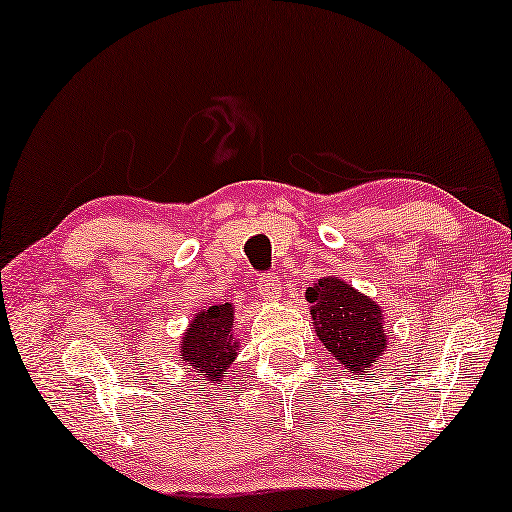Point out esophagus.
<instances>
[{
	"instance_id": "esophagus-1",
	"label": "esophagus",
	"mask_w": 512,
	"mask_h": 512,
	"mask_svg": "<svg viewBox=\"0 0 512 512\" xmlns=\"http://www.w3.org/2000/svg\"><path fill=\"white\" fill-rule=\"evenodd\" d=\"M257 289H259V296H262V299H266V301H278L280 294H282L280 278L273 276V273L259 276L257 278Z\"/></svg>"
}]
</instances>
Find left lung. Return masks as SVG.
<instances>
[{"label":"left lung","mask_w":512,"mask_h":512,"mask_svg":"<svg viewBox=\"0 0 512 512\" xmlns=\"http://www.w3.org/2000/svg\"><path fill=\"white\" fill-rule=\"evenodd\" d=\"M317 338L349 375L375 368L388 347L384 310L342 278L324 276L305 289Z\"/></svg>","instance_id":"8db88e82"}]
</instances>
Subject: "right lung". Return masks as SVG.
I'll return each mask as SVG.
<instances>
[{
    "instance_id": "right-lung-1",
    "label": "right lung",
    "mask_w": 512,
    "mask_h": 512,
    "mask_svg": "<svg viewBox=\"0 0 512 512\" xmlns=\"http://www.w3.org/2000/svg\"><path fill=\"white\" fill-rule=\"evenodd\" d=\"M236 356L239 340L234 338V305L211 303L197 310L181 335V361L202 372L209 384H220Z\"/></svg>"
}]
</instances>
